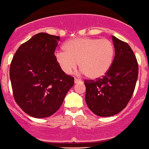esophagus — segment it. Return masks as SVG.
Wrapping results in <instances>:
<instances>
[{
	"label": "esophagus",
	"mask_w": 149,
	"mask_h": 149,
	"mask_svg": "<svg viewBox=\"0 0 149 149\" xmlns=\"http://www.w3.org/2000/svg\"><path fill=\"white\" fill-rule=\"evenodd\" d=\"M80 82H82L81 79H78V78H74V83H80Z\"/></svg>",
	"instance_id": "1"
}]
</instances>
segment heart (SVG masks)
Returning a JSON list of instances; mask_svg holds the SVG:
<instances>
[{
  "label": "heart",
  "instance_id": "obj_1",
  "mask_svg": "<svg viewBox=\"0 0 149 149\" xmlns=\"http://www.w3.org/2000/svg\"><path fill=\"white\" fill-rule=\"evenodd\" d=\"M63 51L56 54V60L66 74H70L79 65L89 79H98L108 73L114 57V47L108 39L75 38L67 41Z\"/></svg>",
  "mask_w": 149,
  "mask_h": 149
}]
</instances>
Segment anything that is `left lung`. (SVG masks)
Listing matches in <instances>:
<instances>
[{"label":"left lung","instance_id":"8db88e82","mask_svg":"<svg viewBox=\"0 0 149 149\" xmlns=\"http://www.w3.org/2000/svg\"><path fill=\"white\" fill-rule=\"evenodd\" d=\"M115 56L105 76L86 79L85 101L88 108L99 117H111L126 107L135 90L138 65L133 51L127 42L112 36Z\"/></svg>","mask_w":149,"mask_h":149}]
</instances>
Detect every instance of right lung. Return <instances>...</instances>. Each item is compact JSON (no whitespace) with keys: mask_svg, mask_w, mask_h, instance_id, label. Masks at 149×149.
<instances>
[{"mask_svg":"<svg viewBox=\"0 0 149 149\" xmlns=\"http://www.w3.org/2000/svg\"><path fill=\"white\" fill-rule=\"evenodd\" d=\"M59 36L40 32L22 44L10 67L14 99L35 118H45L61 107L74 78L65 74L54 54Z\"/></svg>","mask_w":149,"mask_h":149,"instance_id":"obj_1","label":"right lung"}]
</instances>
